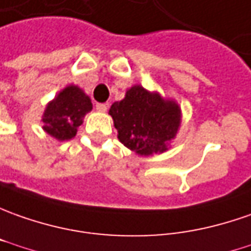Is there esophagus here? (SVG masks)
Masks as SVG:
<instances>
[{
    "label": "esophagus",
    "mask_w": 251,
    "mask_h": 251,
    "mask_svg": "<svg viewBox=\"0 0 251 251\" xmlns=\"http://www.w3.org/2000/svg\"><path fill=\"white\" fill-rule=\"evenodd\" d=\"M97 110H99V112H106L107 110V105L106 103H97Z\"/></svg>",
    "instance_id": "esophagus-1"
}]
</instances>
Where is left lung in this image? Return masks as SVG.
Here are the masks:
<instances>
[{
    "mask_svg": "<svg viewBox=\"0 0 251 251\" xmlns=\"http://www.w3.org/2000/svg\"><path fill=\"white\" fill-rule=\"evenodd\" d=\"M109 113L120 142L142 156L164 152L181 120L176 102L151 94L141 85L129 88L126 98L114 102Z\"/></svg>",
    "mask_w": 251,
    "mask_h": 251,
    "instance_id": "8db88e82",
    "label": "left lung"
}]
</instances>
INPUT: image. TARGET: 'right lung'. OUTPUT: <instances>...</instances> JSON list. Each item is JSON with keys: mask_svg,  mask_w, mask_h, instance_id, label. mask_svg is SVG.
Masks as SVG:
<instances>
[{"mask_svg": "<svg viewBox=\"0 0 251 251\" xmlns=\"http://www.w3.org/2000/svg\"><path fill=\"white\" fill-rule=\"evenodd\" d=\"M92 110L91 99L75 85H69L47 106L43 128L59 141L72 139L82 117Z\"/></svg>", "mask_w": 251, "mask_h": 251, "instance_id": "obj_1", "label": "right lung"}]
</instances>
